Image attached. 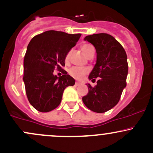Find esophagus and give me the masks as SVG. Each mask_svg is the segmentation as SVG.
Returning a JSON list of instances; mask_svg holds the SVG:
<instances>
[{"label":"esophagus","instance_id":"34e87169","mask_svg":"<svg viewBox=\"0 0 153 153\" xmlns=\"http://www.w3.org/2000/svg\"><path fill=\"white\" fill-rule=\"evenodd\" d=\"M81 85H82V83H80V82H76V83H75V86H81Z\"/></svg>","mask_w":153,"mask_h":153}]
</instances>
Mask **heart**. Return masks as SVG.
<instances>
[{
	"label": "heart",
	"mask_w": 153,
	"mask_h": 153,
	"mask_svg": "<svg viewBox=\"0 0 153 153\" xmlns=\"http://www.w3.org/2000/svg\"><path fill=\"white\" fill-rule=\"evenodd\" d=\"M81 50L83 52V53L85 54L87 57H89V56L92 55L94 53V48L92 45L89 44H84L81 46ZM69 54H67L66 59H68ZM70 75L73 77L74 78L77 80H81L82 78L84 77V75H86L88 72V70L86 68H83V67H72L70 70Z\"/></svg>",
	"instance_id": "1"
}]
</instances>
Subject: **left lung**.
Returning <instances> with one entry per match:
<instances>
[{
	"mask_svg": "<svg viewBox=\"0 0 153 153\" xmlns=\"http://www.w3.org/2000/svg\"><path fill=\"white\" fill-rule=\"evenodd\" d=\"M94 46L97 60L89 75L91 81L98 78L94 87L87 83L88 91L82 97L85 105L96 113L108 111L118 103L123 89L126 87L128 72L127 55L120 42L108 33H94L86 36Z\"/></svg>",
	"mask_w": 153,
	"mask_h": 153,
	"instance_id": "left-lung-1",
	"label": "left lung"
}]
</instances>
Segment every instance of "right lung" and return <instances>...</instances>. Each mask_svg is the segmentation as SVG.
<instances>
[{"instance_id": "obj_1", "label": "right lung", "mask_w": 153, "mask_h": 153, "mask_svg": "<svg viewBox=\"0 0 153 153\" xmlns=\"http://www.w3.org/2000/svg\"><path fill=\"white\" fill-rule=\"evenodd\" d=\"M81 36L48 30L30 41L24 58L23 81L28 101L39 111L48 112L57 108L66 87L75 84V79L65 70L60 77L53 71L63 70L67 54Z\"/></svg>"}]
</instances>
